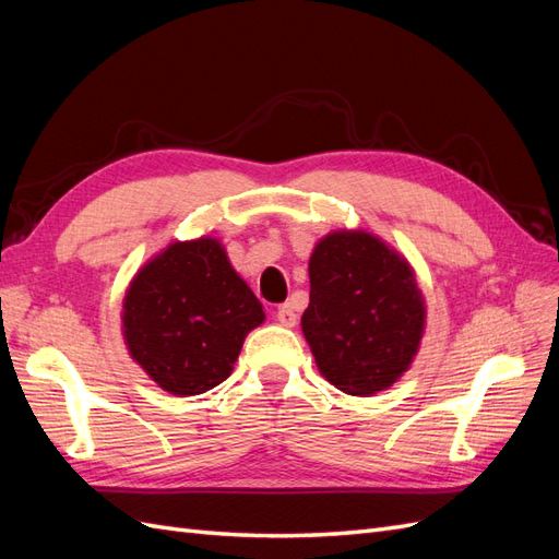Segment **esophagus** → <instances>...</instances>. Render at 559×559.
<instances>
[{
	"label": "esophagus",
	"mask_w": 559,
	"mask_h": 559,
	"mask_svg": "<svg viewBox=\"0 0 559 559\" xmlns=\"http://www.w3.org/2000/svg\"><path fill=\"white\" fill-rule=\"evenodd\" d=\"M277 321H280L282 326H286V329H292V326L298 324V314H296L292 302H284V306H280V310H277Z\"/></svg>",
	"instance_id": "34e87169"
}]
</instances>
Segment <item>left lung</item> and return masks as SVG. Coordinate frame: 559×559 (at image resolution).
Masks as SVG:
<instances>
[{
    "instance_id": "8db88e82",
    "label": "left lung",
    "mask_w": 559,
    "mask_h": 559,
    "mask_svg": "<svg viewBox=\"0 0 559 559\" xmlns=\"http://www.w3.org/2000/svg\"><path fill=\"white\" fill-rule=\"evenodd\" d=\"M308 270L300 329L319 373L352 396H373L401 380L427 329L411 261L373 233L343 228L314 245Z\"/></svg>"
}]
</instances>
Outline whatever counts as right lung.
<instances>
[{"instance_id":"add662e5","label":"right lung","mask_w":559,"mask_h":559,"mask_svg":"<svg viewBox=\"0 0 559 559\" xmlns=\"http://www.w3.org/2000/svg\"><path fill=\"white\" fill-rule=\"evenodd\" d=\"M265 312L212 235L175 240L130 280L121 333L132 361L167 394L222 384Z\"/></svg>"}]
</instances>
